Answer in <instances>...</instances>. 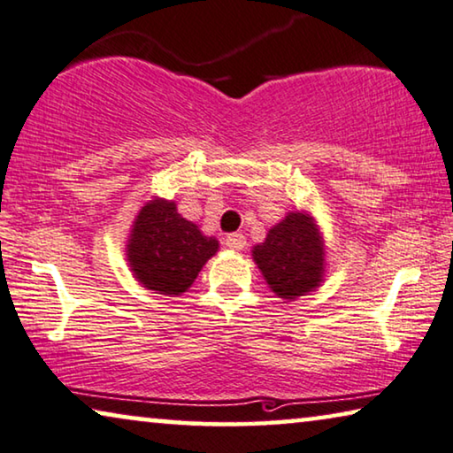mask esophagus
<instances>
[{"mask_svg":"<svg viewBox=\"0 0 453 453\" xmlns=\"http://www.w3.org/2000/svg\"><path fill=\"white\" fill-rule=\"evenodd\" d=\"M226 246L229 250H235V252H240V250L246 248V238L242 234H229L226 238Z\"/></svg>","mask_w":453,"mask_h":453,"instance_id":"obj_1","label":"esophagus"}]
</instances>
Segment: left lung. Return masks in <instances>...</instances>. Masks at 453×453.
Listing matches in <instances>:
<instances>
[{
	"label": "left lung",
	"instance_id": "left-lung-1",
	"mask_svg": "<svg viewBox=\"0 0 453 453\" xmlns=\"http://www.w3.org/2000/svg\"><path fill=\"white\" fill-rule=\"evenodd\" d=\"M327 250L323 232L309 211H288L252 248V258L279 299L295 301L326 280Z\"/></svg>",
	"mask_w": 453,
	"mask_h": 453
}]
</instances>
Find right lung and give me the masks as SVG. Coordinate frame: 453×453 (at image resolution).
<instances>
[{"label": "right lung", "instance_id": "add662e5", "mask_svg": "<svg viewBox=\"0 0 453 453\" xmlns=\"http://www.w3.org/2000/svg\"><path fill=\"white\" fill-rule=\"evenodd\" d=\"M219 242L179 213L174 201L152 197L132 221L126 260L132 276L148 291L179 296L218 254Z\"/></svg>", "mask_w": 453, "mask_h": 453}]
</instances>
